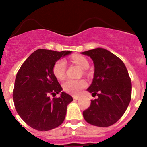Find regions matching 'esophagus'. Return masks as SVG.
<instances>
[{"mask_svg":"<svg viewBox=\"0 0 147 147\" xmlns=\"http://www.w3.org/2000/svg\"><path fill=\"white\" fill-rule=\"evenodd\" d=\"M72 97H73L74 100H78V99H80V97L79 96H77V95H73L72 96Z\"/></svg>","mask_w":147,"mask_h":147,"instance_id":"34e87169","label":"esophagus"}]
</instances>
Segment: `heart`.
I'll return each instance as SVG.
<instances>
[{
    "label": "heart",
    "mask_w": 147,
    "mask_h": 147,
    "mask_svg": "<svg viewBox=\"0 0 147 147\" xmlns=\"http://www.w3.org/2000/svg\"><path fill=\"white\" fill-rule=\"evenodd\" d=\"M71 60L74 63L79 65L83 69L89 67V62L84 57L80 55H75L71 57ZM53 72L56 78L58 80H63L66 72V63L64 60L61 59L55 63L53 67ZM87 86V82L83 79L66 80L63 84V88L66 92L71 94H78L81 90Z\"/></svg>",
    "instance_id": "obj_1"
}]
</instances>
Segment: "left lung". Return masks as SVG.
<instances>
[{"label": "left lung", "mask_w": 147, "mask_h": 147, "mask_svg": "<svg viewBox=\"0 0 147 147\" xmlns=\"http://www.w3.org/2000/svg\"><path fill=\"white\" fill-rule=\"evenodd\" d=\"M94 65L93 81L87 91L97 94L83 111L87 122L97 127L112 125L122 117L131 98V82L125 65L106 49L97 47L83 52Z\"/></svg>", "instance_id": "1"}]
</instances>
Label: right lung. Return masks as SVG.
Masks as SVG:
<instances>
[{"instance_id":"add662e5","label":"right lung","mask_w":147,"mask_h":147,"mask_svg":"<svg viewBox=\"0 0 147 147\" xmlns=\"http://www.w3.org/2000/svg\"><path fill=\"white\" fill-rule=\"evenodd\" d=\"M72 51L57 52L38 49L23 63L15 80L13 98L15 108L22 119L38 131H48L64 121L68 104L73 100L63 90L53 72L55 63Z\"/></svg>"}]
</instances>
